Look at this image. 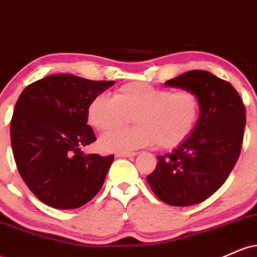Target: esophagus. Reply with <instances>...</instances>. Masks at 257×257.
Segmentation results:
<instances>
[{"mask_svg": "<svg viewBox=\"0 0 257 257\" xmlns=\"http://www.w3.org/2000/svg\"><path fill=\"white\" fill-rule=\"evenodd\" d=\"M137 155V152H118L116 153V157H135Z\"/></svg>", "mask_w": 257, "mask_h": 257, "instance_id": "1", "label": "esophagus"}]
</instances>
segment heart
Wrapping results in <instances>:
<instances>
[{
    "instance_id": "1",
    "label": "heart",
    "mask_w": 257,
    "mask_h": 257,
    "mask_svg": "<svg viewBox=\"0 0 257 257\" xmlns=\"http://www.w3.org/2000/svg\"><path fill=\"white\" fill-rule=\"evenodd\" d=\"M199 114L200 101L193 91H173L139 82L122 85L112 98L95 96L87 110L88 122L98 132L112 131L133 116L135 126L100 139V147L107 152L134 151L156 143L162 149H173L192 134Z\"/></svg>"
}]
</instances>
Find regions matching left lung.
Here are the masks:
<instances>
[{
    "label": "left lung",
    "instance_id": "1",
    "mask_svg": "<svg viewBox=\"0 0 257 257\" xmlns=\"http://www.w3.org/2000/svg\"><path fill=\"white\" fill-rule=\"evenodd\" d=\"M164 84L196 93L200 114L192 134L170 153L157 156L156 169L146 179L167 204H198L219 190L237 163L245 107L232 84L208 71L192 70Z\"/></svg>",
    "mask_w": 257,
    "mask_h": 257
}]
</instances>
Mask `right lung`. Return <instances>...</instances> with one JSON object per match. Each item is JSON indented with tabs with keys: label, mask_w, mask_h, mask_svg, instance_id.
Masks as SVG:
<instances>
[{
	"label": "right lung",
	"mask_w": 257,
	"mask_h": 257,
	"mask_svg": "<svg viewBox=\"0 0 257 257\" xmlns=\"http://www.w3.org/2000/svg\"><path fill=\"white\" fill-rule=\"evenodd\" d=\"M113 84L59 73L20 94L11 122L12 150L20 176L44 204L79 208L104 185L114 157L81 149L96 140L87 124L88 106Z\"/></svg>",
	"instance_id": "right-lung-1"
}]
</instances>
